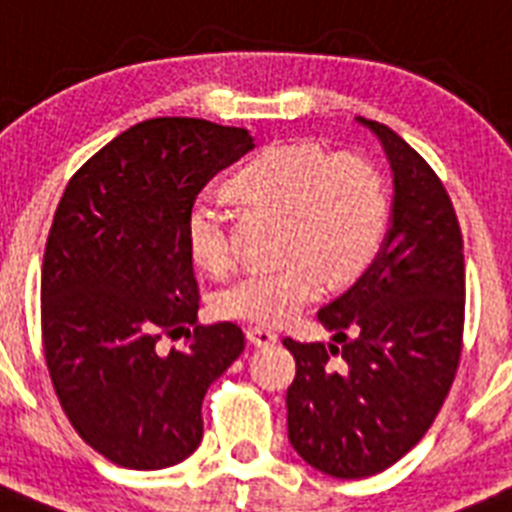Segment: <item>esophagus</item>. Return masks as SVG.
Returning <instances> with one entry per match:
<instances>
[{
	"label": "esophagus",
	"mask_w": 512,
	"mask_h": 512,
	"mask_svg": "<svg viewBox=\"0 0 512 512\" xmlns=\"http://www.w3.org/2000/svg\"><path fill=\"white\" fill-rule=\"evenodd\" d=\"M247 341L252 343V346H257V349H268V346H273V343L278 341V336L268 328H249Z\"/></svg>",
	"instance_id": "1"
}]
</instances>
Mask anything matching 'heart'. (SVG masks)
Returning a JSON list of instances; mask_svg holds the SVG:
<instances>
[{
  "label": "heart",
  "mask_w": 512,
  "mask_h": 512,
  "mask_svg": "<svg viewBox=\"0 0 512 512\" xmlns=\"http://www.w3.org/2000/svg\"><path fill=\"white\" fill-rule=\"evenodd\" d=\"M255 203L286 210V263L257 265L216 294L218 315L252 325H281L325 291V273L349 281L380 249L388 221L382 184L367 163L333 156L312 143L268 145L234 179ZM184 236L192 260L223 270L234 257L229 216L208 195L187 210Z\"/></svg>",
  "instance_id": "obj_1"
}]
</instances>
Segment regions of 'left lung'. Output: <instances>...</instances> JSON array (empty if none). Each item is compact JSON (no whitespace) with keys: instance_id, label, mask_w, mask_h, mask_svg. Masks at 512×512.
I'll use <instances>...</instances> for the list:
<instances>
[{"instance_id":"left-lung-1","label":"left lung","mask_w":512,"mask_h":512,"mask_svg":"<svg viewBox=\"0 0 512 512\" xmlns=\"http://www.w3.org/2000/svg\"><path fill=\"white\" fill-rule=\"evenodd\" d=\"M356 122L388 156V234L354 286L317 312L328 346L283 338L296 359L289 440L336 479L380 474L432 427L461 359L466 304L461 226L442 182L390 127Z\"/></svg>"}]
</instances>
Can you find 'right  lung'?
<instances>
[{
  "instance_id": "1",
  "label": "right lung",
  "mask_w": 512,
  "mask_h": 512,
  "mask_svg": "<svg viewBox=\"0 0 512 512\" xmlns=\"http://www.w3.org/2000/svg\"><path fill=\"white\" fill-rule=\"evenodd\" d=\"M255 148L239 127L148 119L67 184L46 239L41 325L54 390L77 435L135 471L182 463L203 440V398L244 351L234 322L196 325L184 218L221 169ZM163 332L188 349H157Z\"/></svg>"
}]
</instances>
